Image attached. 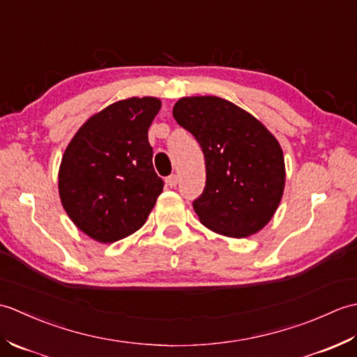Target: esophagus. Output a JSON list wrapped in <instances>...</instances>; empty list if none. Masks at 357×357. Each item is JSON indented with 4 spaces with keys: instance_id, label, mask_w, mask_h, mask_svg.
<instances>
[{
    "instance_id": "34e87169",
    "label": "esophagus",
    "mask_w": 357,
    "mask_h": 357,
    "mask_svg": "<svg viewBox=\"0 0 357 357\" xmlns=\"http://www.w3.org/2000/svg\"><path fill=\"white\" fill-rule=\"evenodd\" d=\"M165 184L169 185V187H174V185H176V184H178V176H176V174H170V176L165 179Z\"/></svg>"
}]
</instances>
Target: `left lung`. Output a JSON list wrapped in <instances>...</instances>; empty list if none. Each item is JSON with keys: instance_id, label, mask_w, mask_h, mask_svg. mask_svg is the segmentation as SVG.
Masks as SVG:
<instances>
[{"instance_id": "obj_1", "label": "left lung", "mask_w": 357, "mask_h": 357, "mask_svg": "<svg viewBox=\"0 0 357 357\" xmlns=\"http://www.w3.org/2000/svg\"><path fill=\"white\" fill-rule=\"evenodd\" d=\"M173 118L206 158V188L193 208L208 230L247 238L267 225L282 199L285 161L279 141L252 113L219 96H185Z\"/></svg>"}]
</instances>
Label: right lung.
<instances>
[{
    "instance_id": "obj_1",
    "label": "right lung",
    "mask_w": 357,
    "mask_h": 357,
    "mask_svg": "<svg viewBox=\"0 0 357 357\" xmlns=\"http://www.w3.org/2000/svg\"><path fill=\"white\" fill-rule=\"evenodd\" d=\"M155 96H132L90 116L59 164L58 193L67 216L101 244L130 236L146 224L164 183L149 144L161 109Z\"/></svg>"
}]
</instances>
